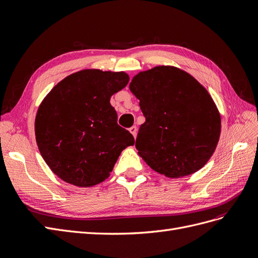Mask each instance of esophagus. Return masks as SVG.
<instances>
[{
	"label": "esophagus",
	"mask_w": 258,
	"mask_h": 258,
	"mask_svg": "<svg viewBox=\"0 0 258 258\" xmlns=\"http://www.w3.org/2000/svg\"><path fill=\"white\" fill-rule=\"evenodd\" d=\"M129 131L131 132V135L134 136V138L136 139V138H137V131H138V130H137V127H136V126H132V127L129 129Z\"/></svg>",
	"instance_id": "1"
}]
</instances>
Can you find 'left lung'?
Here are the masks:
<instances>
[{"label":"left lung","instance_id":"1","mask_svg":"<svg viewBox=\"0 0 258 258\" xmlns=\"http://www.w3.org/2000/svg\"><path fill=\"white\" fill-rule=\"evenodd\" d=\"M129 88L145 117L136 147L147 165L170 178L204 167L221 136V114L204 86L181 69L158 66L134 76Z\"/></svg>","mask_w":258,"mask_h":258}]
</instances>
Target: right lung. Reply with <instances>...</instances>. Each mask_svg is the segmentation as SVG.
<instances>
[{
  "mask_svg": "<svg viewBox=\"0 0 258 258\" xmlns=\"http://www.w3.org/2000/svg\"><path fill=\"white\" fill-rule=\"evenodd\" d=\"M128 82L124 72L82 70L59 82L42 101L34 123L36 143L62 181L79 187L105 181L120 153L135 144L110 103Z\"/></svg>",
  "mask_w": 258,
  "mask_h": 258,
  "instance_id": "obj_1",
  "label": "right lung"
}]
</instances>
